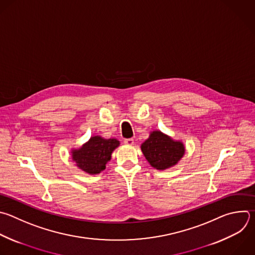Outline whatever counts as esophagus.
Returning <instances> with one entry per match:
<instances>
[{
    "instance_id": "34e87169",
    "label": "esophagus",
    "mask_w": 255,
    "mask_h": 255,
    "mask_svg": "<svg viewBox=\"0 0 255 255\" xmlns=\"http://www.w3.org/2000/svg\"><path fill=\"white\" fill-rule=\"evenodd\" d=\"M124 143H125L126 145L132 146V145H134V139H133V138H128V139H124Z\"/></svg>"
}]
</instances>
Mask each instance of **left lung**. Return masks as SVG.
<instances>
[{"mask_svg":"<svg viewBox=\"0 0 255 255\" xmlns=\"http://www.w3.org/2000/svg\"><path fill=\"white\" fill-rule=\"evenodd\" d=\"M141 150L149 164L157 170H165L178 163L185 153L181 141H175L161 131H152L142 143Z\"/></svg>","mask_w":255,"mask_h":255,"instance_id":"8db88e82","label":"left lung"}]
</instances>
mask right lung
Wrapping results in <instances>:
<instances>
[{"label":"right lung","instance_id":"1","mask_svg":"<svg viewBox=\"0 0 255 255\" xmlns=\"http://www.w3.org/2000/svg\"><path fill=\"white\" fill-rule=\"evenodd\" d=\"M119 145L117 139L93 136L81 148L72 150V159L81 170L91 175L98 174L106 168L112 152Z\"/></svg>","mask_w":255,"mask_h":255}]
</instances>
